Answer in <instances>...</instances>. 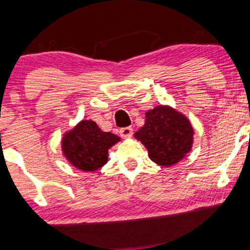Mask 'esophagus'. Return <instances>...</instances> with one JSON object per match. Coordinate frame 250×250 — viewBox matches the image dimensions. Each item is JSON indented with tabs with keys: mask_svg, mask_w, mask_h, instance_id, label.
Here are the masks:
<instances>
[{
	"mask_svg": "<svg viewBox=\"0 0 250 250\" xmlns=\"http://www.w3.org/2000/svg\"><path fill=\"white\" fill-rule=\"evenodd\" d=\"M120 134H121L122 137H130L131 135H133V128L131 127L122 128L121 130H120Z\"/></svg>",
	"mask_w": 250,
	"mask_h": 250,
	"instance_id": "esophagus-1",
	"label": "esophagus"
}]
</instances>
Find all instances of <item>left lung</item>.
Masks as SVG:
<instances>
[{
    "label": "left lung",
    "instance_id": "1",
    "mask_svg": "<svg viewBox=\"0 0 250 250\" xmlns=\"http://www.w3.org/2000/svg\"><path fill=\"white\" fill-rule=\"evenodd\" d=\"M193 134L184 114L161 104L146 113V123L135 137L143 143L152 162L161 167H172L191 151Z\"/></svg>",
    "mask_w": 250,
    "mask_h": 250
}]
</instances>
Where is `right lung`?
Segmentation results:
<instances>
[{"mask_svg": "<svg viewBox=\"0 0 250 250\" xmlns=\"http://www.w3.org/2000/svg\"><path fill=\"white\" fill-rule=\"evenodd\" d=\"M120 141L112 133L102 131L92 120H83L62 141V154L78 170L92 172L108 161V150Z\"/></svg>", "mask_w": 250, "mask_h": 250, "instance_id": "right-lung-1", "label": "right lung"}]
</instances>
